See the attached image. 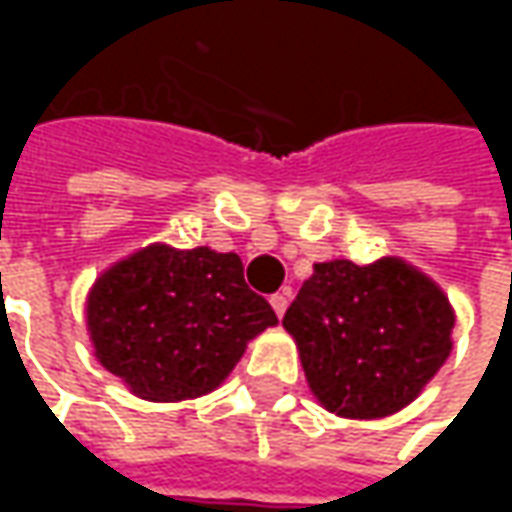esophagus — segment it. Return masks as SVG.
Masks as SVG:
<instances>
[{
  "mask_svg": "<svg viewBox=\"0 0 512 512\" xmlns=\"http://www.w3.org/2000/svg\"><path fill=\"white\" fill-rule=\"evenodd\" d=\"M270 305H273V310H276V316L282 319V316H285L287 305H290V293H287V290H282V293L270 296Z\"/></svg>",
  "mask_w": 512,
  "mask_h": 512,
  "instance_id": "1",
  "label": "esophagus"
}]
</instances>
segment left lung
Wrapping results in <instances>:
<instances>
[{
    "label": "left lung",
    "instance_id": "obj_1",
    "mask_svg": "<svg viewBox=\"0 0 512 512\" xmlns=\"http://www.w3.org/2000/svg\"><path fill=\"white\" fill-rule=\"evenodd\" d=\"M282 325L316 402L342 419H384L447 362L456 313L442 287L399 256L333 259L313 265Z\"/></svg>",
    "mask_w": 512,
    "mask_h": 512
}]
</instances>
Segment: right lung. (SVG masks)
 I'll return each instance as SVG.
<instances>
[{
  "instance_id": "obj_1",
  "label": "right lung",
  "mask_w": 512,
  "mask_h": 512,
  "mask_svg": "<svg viewBox=\"0 0 512 512\" xmlns=\"http://www.w3.org/2000/svg\"><path fill=\"white\" fill-rule=\"evenodd\" d=\"M85 322L99 364L145 402L199 399L230 376L247 342L279 325L245 285L236 253L153 245L96 276Z\"/></svg>"
}]
</instances>
